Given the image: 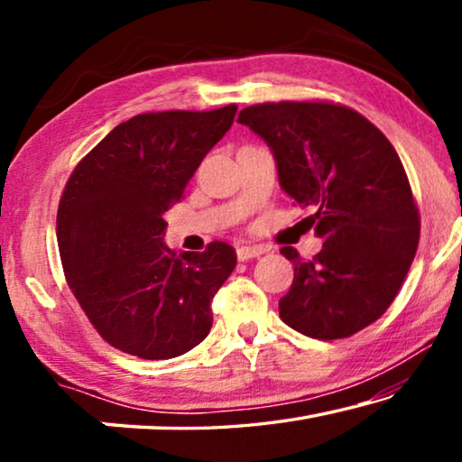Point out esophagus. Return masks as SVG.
Wrapping results in <instances>:
<instances>
[{
  "mask_svg": "<svg viewBox=\"0 0 462 462\" xmlns=\"http://www.w3.org/2000/svg\"><path fill=\"white\" fill-rule=\"evenodd\" d=\"M263 253H264V248H263V246H256V245H245V246H238V248H236L238 261L254 259V256H261Z\"/></svg>",
  "mask_w": 462,
  "mask_h": 462,
  "instance_id": "esophagus-1",
  "label": "esophagus"
}]
</instances>
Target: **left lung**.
I'll return each mask as SVG.
<instances>
[{"label": "left lung", "instance_id": "8db88e82", "mask_svg": "<svg viewBox=\"0 0 462 462\" xmlns=\"http://www.w3.org/2000/svg\"><path fill=\"white\" fill-rule=\"evenodd\" d=\"M245 124L271 148L279 185L308 220L322 250L303 261L291 246V289L279 316L319 340L346 338L379 319L416 256L420 216L395 148L350 107L279 101L245 107Z\"/></svg>", "mask_w": 462, "mask_h": 462}]
</instances>
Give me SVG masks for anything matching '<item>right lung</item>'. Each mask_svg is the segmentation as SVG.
<instances>
[{
  "mask_svg": "<svg viewBox=\"0 0 462 462\" xmlns=\"http://www.w3.org/2000/svg\"><path fill=\"white\" fill-rule=\"evenodd\" d=\"M236 106L140 114L116 126L75 167L57 240L67 283L101 338L148 361L181 356L212 328V300L236 253L212 242L175 254L165 212L230 130Z\"/></svg>",
  "mask_w": 462,
  "mask_h": 462,
  "instance_id": "right-lung-1",
  "label": "right lung"
}]
</instances>
